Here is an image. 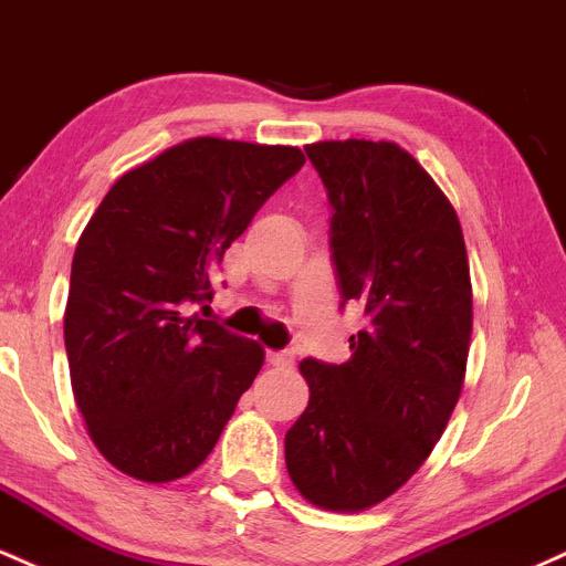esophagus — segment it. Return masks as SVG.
<instances>
[{
	"instance_id": "obj_1",
	"label": "esophagus",
	"mask_w": 566,
	"mask_h": 566,
	"mask_svg": "<svg viewBox=\"0 0 566 566\" xmlns=\"http://www.w3.org/2000/svg\"><path fill=\"white\" fill-rule=\"evenodd\" d=\"M265 359H269L271 367H292V354H287V350H269L265 354Z\"/></svg>"
}]
</instances>
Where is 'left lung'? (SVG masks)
I'll use <instances>...</instances> for the list:
<instances>
[{"instance_id": "1", "label": "left lung", "mask_w": 566, "mask_h": 566, "mask_svg": "<svg viewBox=\"0 0 566 566\" xmlns=\"http://www.w3.org/2000/svg\"><path fill=\"white\" fill-rule=\"evenodd\" d=\"M327 188L343 305L365 311L350 359H303L308 407L284 437L292 484L329 511H365L423 465L469 361L473 297L450 199L388 140L305 146Z\"/></svg>"}]
</instances>
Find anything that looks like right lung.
<instances>
[{
    "mask_svg": "<svg viewBox=\"0 0 566 566\" xmlns=\"http://www.w3.org/2000/svg\"><path fill=\"white\" fill-rule=\"evenodd\" d=\"M295 146L191 138L122 175L71 263L63 337L76 407L108 463L175 482L205 463L263 348L218 322V263L263 201L303 167Z\"/></svg>",
    "mask_w": 566,
    "mask_h": 566,
    "instance_id": "obj_1",
    "label": "right lung"
}]
</instances>
